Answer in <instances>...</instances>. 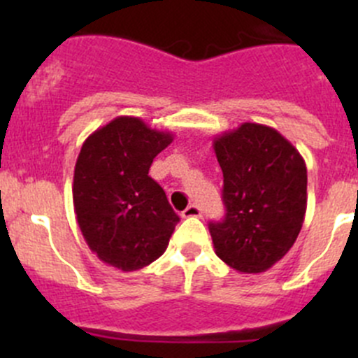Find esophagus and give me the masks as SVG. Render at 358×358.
<instances>
[{"mask_svg": "<svg viewBox=\"0 0 358 358\" xmlns=\"http://www.w3.org/2000/svg\"><path fill=\"white\" fill-rule=\"evenodd\" d=\"M201 215H202L201 208H199V206H196V204H190L189 208H187L185 211L182 213L183 218H199Z\"/></svg>", "mask_w": 358, "mask_h": 358, "instance_id": "esophagus-1", "label": "esophagus"}]
</instances>
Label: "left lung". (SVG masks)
<instances>
[{"label": "left lung", "instance_id": "8db88e82", "mask_svg": "<svg viewBox=\"0 0 358 358\" xmlns=\"http://www.w3.org/2000/svg\"><path fill=\"white\" fill-rule=\"evenodd\" d=\"M223 171V222L209 223L215 252L241 273L272 268L306 213V164L275 128L243 122L213 140Z\"/></svg>", "mask_w": 358, "mask_h": 358}]
</instances>
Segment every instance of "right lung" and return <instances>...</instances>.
I'll return each mask as SVG.
<instances>
[{"label": "right lung", "instance_id": "obj_1", "mask_svg": "<svg viewBox=\"0 0 358 358\" xmlns=\"http://www.w3.org/2000/svg\"><path fill=\"white\" fill-rule=\"evenodd\" d=\"M173 136L140 117L119 115L85 140L76 161L72 201L83 237L103 263L122 272L156 262L180 222L149 176Z\"/></svg>", "mask_w": 358, "mask_h": 358}]
</instances>
